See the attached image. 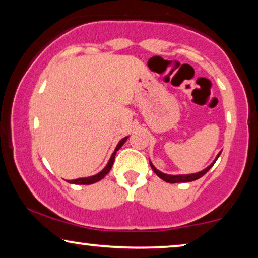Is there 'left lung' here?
I'll return each mask as SVG.
<instances>
[{"mask_svg": "<svg viewBox=\"0 0 258 258\" xmlns=\"http://www.w3.org/2000/svg\"><path fill=\"white\" fill-rule=\"evenodd\" d=\"M221 153H222V150L220 151V153L217 154V156H216V158H215L214 160V162L213 163H211L210 165H208V167L206 168V169H203L202 171H199V172H195V174H186V175H168V174H164V172H162V171H160L158 170V169H156L154 167V164L151 163V162L149 161V163H150V167H151V169H153L154 170V172L155 174H156L158 177L160 178H162L163 179V181H165V182H168V183H181V182H192V181H196V179H199V178H201L202 177L203 175H206L208 171H209V169L213 167V165L215 164V162L217 161V158L220 157V155H221Z\"/></svg>", "mask_w": 258, "mask_h": 258, "instance_id": "left-lung-1", "label": "left lung"}]
</instances>
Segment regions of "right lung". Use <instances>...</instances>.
Masks as SVG:
<instances>
[{"label":"right lung","mask_w":258,"mask_h":258,"mask_svg":"<svg viewBox=\"0 0 258 258\" xmlns=\"http://www.w3.org/2000/svg\"><path fill=\"white\" fill-rule=\"evenodd\" d=\"M128 137H129V136H126V137H124V139H122L121 141H119L118 144H117V146H116V148H115L114 153H112V155H111L110 160H109L108 164L105 165L103 170H101L100 172H98V174L94 175V176H89V177H82V178H77V179H72V181H68V182L72 183V184H86V185H89V184H93V183H96V182H98V181H101V179L103 178L104 176L107 175L109 171H110L112 164H114L116 153H117V151L119 150V148H121V147L123 146V144L125 143V141L128 140Z\"/></svg>","instance_id":"right-lung-1"}]
</instances>
